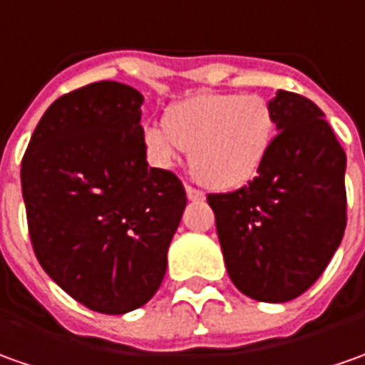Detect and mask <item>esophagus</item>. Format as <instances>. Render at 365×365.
<instances>
[{"label": "esophagus", "mask_w": 365, "mask_h": 365, "mask_svg": "<svg viewBox=\"0 0 365 365\" xmlns=\"http://www.w3.org/2000/svg\"><path fill=\"white\" fill-rule=\"evenodd\" d=\"M185 193H187V200H192V202H202L203 197H205L202 190H197L193 185H185Z\"/></svg>", "instance_id": "esophagus-1"}]
</instances>
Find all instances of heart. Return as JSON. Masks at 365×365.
<instances>
[{"mask_svg": "<svg viewBox=\"0 0 365 365\" xmlns=\"http://www.w3.org/2000/svg\"><path fill=\"white\" fill-rule=\"evenodd\" d=\"M276 138L272 103L255 93H200L172 106L163 130L145 131L150 155L170 165L190 151V170L214 190H235L262 170Z\"/></svg>", "mask_w": 365, "mask_h": 365, "instance_id": "1", "label": "heart"}]
</instances>
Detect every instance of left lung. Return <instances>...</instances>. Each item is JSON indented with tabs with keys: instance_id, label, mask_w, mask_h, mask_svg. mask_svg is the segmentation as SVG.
<instances>
[{
	"instance_id": "obj_1",
	"label": "left lung",
	"mask_w": 365,
	"mask_h": 365,
	"mask_svg": "<svg viewBox=\"0 0 365 365\" xmlns=\"http://www.w3.org/2000/svg\"><path fill=\"white\" fill-rule=\"evenodd\" d=\"M277 135L247 185L210 193L234 286L257 302L302 296L328 267L346 230V151L312 99L279 89Z\"/></svg>"
}]
</instances>
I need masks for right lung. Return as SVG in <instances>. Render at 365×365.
Here are the masks:
<instances>
[{
    "label": "right lung",
    "mask_w": 365,
    "mask_h": 365,
    "mask_svg": "<svg viewBox=\"0 0 365 365\" xmlns=\"http://www.w3.org/2000/svg\"><path fill=\"white\" fill-rule=\"evenodd\" d=\"M143 96L96 81L56 99L21 160L29 240L46 274L99 314L150 302L185 210L175 173L148 168Z\"/></svg>",
    "instance_id": "right-lung-1"
}]
</instances>
